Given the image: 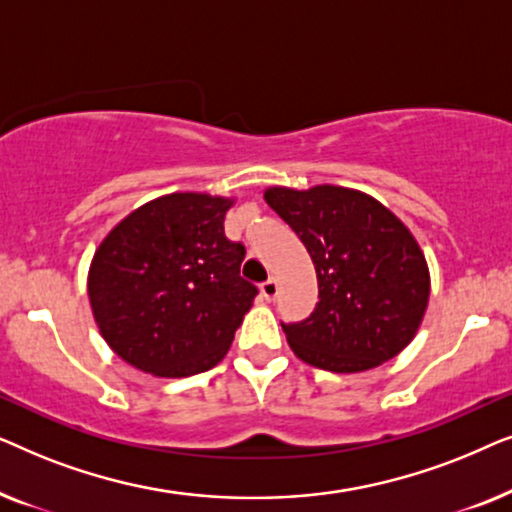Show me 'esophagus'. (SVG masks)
<instances>
[{"instance_id":"34e87169","label":"esophagus","mask_w":512,"mask_h":512,"mask_svg":"<svg viewBox=\"0 0 512 512\" xmlns=\"http://www.w3.org/2000/svg\"><path fill=\"white\" fill-rule=\"evenodd\" d=\"M277 291H279V286H277V279H268V282H263L261 284V296L268 300H275V296H277Z\"/></svg>"}]
</instances>
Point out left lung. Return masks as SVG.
Segmentation results:
<instances>
[{"mask_svg": "<svg viewBox=\"0 0 512 512\" xmlns=\"http://www.w3.org/2000/svg\"><path fill=\"white\" fill-rule=\"evenodd\" d=\"M263 198L296 230L317 270L314 312L282 324L293 354L340 375L401 354L431 293L429 263L410 228L373 195L345 186H270Z\"/></svg>", "mask_w": 512, "mask_h": 512, "instance_id": "1", "label": "left lung"}]
</instances>
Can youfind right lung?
Masks as SVG:
<instances>
[{
	"label": "right lung",
	"instance_id": "right-lung-1",
	"mask_svg": "<svg viewBox=\"0 0 512 512\" xmlns=\"http://www.w3.org/2000/svg\"><path fill=\"white\" fill-rule=\"evenodd\" d=\"M235 198L170 193L144 202L95 249L88 298L111 352L156 377H188L228 354L256 286L223 235Z\"/></svg>",
	"mask_w": 512,
	"mask_h": 512
}]
</instances>
